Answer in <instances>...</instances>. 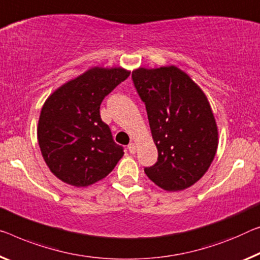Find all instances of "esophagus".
Segmentation results:
<instances>
[{
  "mask_svg": "<svg viewBox=\"0 0 260 260\" xmlns=\"http://www.w3.org/2000/svg\"><path fill=\"white\" fill-rule=\"evenodd\" d=\"M127 150H129L130 153H136V144L135 143H130L129 145H127Z\"/></svg>",
  "mask_w": 260,
  "mask_h": 260,
  "instance_id": "esophagus-1",
  "label": "esophagus"
}]
</instances>
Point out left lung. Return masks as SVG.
I'll return each mask as SVG.
<instances>
[{
	"mask_svg": "<svg viewBox=\"0 0 260 260\" xmlns=\"http://www.w3.org/2000/svg\"><path fill=\"white\" fill-rule=\"evenodd\" d=\"M145 103L158 161L144 169L150 180L169 191L183 190L201 179L213 162L218 130L203 90L177 66L133 72Z\"/></svg>",
	"mask_w": 260,
	"mask_h": 260,
	"instance_id": "8db88e82",
	"label": "left lung"
}]
</instances>
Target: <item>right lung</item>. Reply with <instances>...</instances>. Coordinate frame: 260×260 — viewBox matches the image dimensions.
<instances>
[{
    "label": "right lung",
    "mask_w": 260,
    "mask_h": 260,
    "mask_svg": "<svg viewBox=\"0 0 260 260\" xmlns=\"http://www.w3.org/2000/svg\"><path fill=\"white\" fill-rule=\"evenodd\" d=\"M129 75L122 67H91L47 98L38 121V144L46 165L61 181L90 186L123 157V147L102 122L100 106Z\"/></svg>",
    "instance_id": "add662e5"
}]
</instances>
